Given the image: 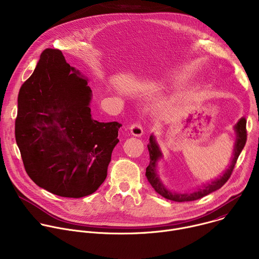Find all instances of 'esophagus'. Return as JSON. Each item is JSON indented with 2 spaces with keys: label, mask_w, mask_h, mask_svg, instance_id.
<instances>
[{
  "label": "esophagus",
  "mask_w": 259,
  "mask_h": 259,
  "mask_svg": "<svg viewBox=\"0 0 259 259\" xmlns=\"http://www.w3.org/2000/svg\"><path fill=\"white\" fill-rule=\"evenodd\" d=\"M130 131H131L132 135L140 137L143 134V129H142V126H141L140 122H134L133 124H131Z\"/></svg>",
  "instance_id": "esophagus-1"
}]
</instances>
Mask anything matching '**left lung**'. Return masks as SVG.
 <instances>
[{
  "label": "left lung",
  "mask_w": 259,
  "mask_h": 259,
  "mask_svg": "<svg viewBox=\"0 0 259 259\" xmlns=\"http://www.w3.org/2000/svg\"><path fill=\"white\" fill-rule=\"evenodd\" d=\"M236 132H237V141H236V145H235V150H234V158L232 161V165L230 166V168L224 173L223 176H220L219 178H217L216 180L212 181L211 183H207L205 186H203L202 188L198 189L195 192L192 193H183V194H176V193H171L170 191H168L164 186L162 181L160 180L158 174H157V162L158 160L162 157V153L159 150V146L156 143V140L154 138V136L150 137V142L147 144V149H149V153H150V164L149 166L146 167V171H145V176L149 180V182L151 183V186L153 187V189L162 197H164L167 200L170 201H174V202H191V201H195V200H199L215 191H217L218 189H220L224 184L230 179L235 165L237 163V160L242 152V150L244 149V146L246 144L247 141V130H246V120L245 118H242L238 124L235 127Z\"/></svg>",
  "instance_id": "obj_1"
}]
</instances>
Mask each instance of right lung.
<instances>
[{"mask_svg": "<svg viewBox=\"0 0 259 259\" xmlns=\"http://www.w3.org/2000/svg\"><path fill=\"white\" fill-rule=\"evenodd\" d=\"M91 89L60 50L47 48L18 94L15 139L24 169L40 188L82 198L104 181L118 122L91 117Z\"/></svg>", "mask_w": 259, "mask_h": 259, "instance_id": "add662e5", "label": "right lung"}]
</instances>
